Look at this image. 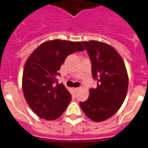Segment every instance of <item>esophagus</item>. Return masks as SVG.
Returning a JSON list of instances; mask_svg holds the SVG:
<instances>
[{
	"label": "esophagus",
	"mask_w": 148,
	"mask_h": 148,
	"mask_svg": "<svg viewBox=\"0 0 148 148\" xmlns=\"http://www.w3.org/2000/svg\"><path fill=\"white\" fill-rule=\"evenodd\" d=\"M74 89V92H77V91H78L79 90V88L78 87H77V88H74V89Z\"/></svg>",
	"instance_id": "1"
}]
</instances>
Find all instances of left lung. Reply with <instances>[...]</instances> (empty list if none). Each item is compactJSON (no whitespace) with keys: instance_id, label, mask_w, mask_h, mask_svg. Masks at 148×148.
Segmentation results:
<instances>
[{"instance_id":"1","label":"left lung","mask_w":148,"mask_h":148,"mask_svg":"<svg viewBox=\"0 0 148 148\" xmlns=\"http://www.w3.org/2000/svg\"><path fill=\"white\" fill-rule=\"evenodd\" d=\"M81 43L89 54L97 87L89 89L87 100L80 102V107L89 119L102 122L114 115L125 100L127 72L122 57L112 46L97 41Z\"/></svg>"}]
</instances>
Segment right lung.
I'll use <instances>...</instances> for the list:
<instances>
[{"mask_svg":"<svg viewBox=\"0 0 148 148\" xmlns=\"http://www.w3.org/2000/svg\"><path fill=\"white\" fill-rule=\"evenodd\" d=\"M82 51L80 42L55 39L41 44L28 58L22 87L28 106L39 117L56 120L67 108L71 96L62 84H58V71L69 55Z\"/></svg>","mask_w":148,"mask_h":148,"instance_id":"obj_1","label":"right lung"}]
</instances>
